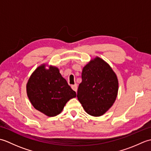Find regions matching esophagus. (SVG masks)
<instances>
[{"label":"esophagus","instance_id":"obj_1","mask_svg":"<svg viewBox=\"0 0 151 151\" xmlns=\"http://www.w3.org/2000/svg\"><path fill=\"white\" fill-rule=\"evenodd\" d=\"M71 88L73 89L74 91H76V90H77V88H78L77 84H74V85H72V86H71Z\"/></svg>","mask_w":151,"mask_h":151}]
</instances>
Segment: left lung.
Wrapping results in <instances>:
<instances>
[{
    "instance_id": "1",
    "label": "left lung",
    "mask_w": 151,
    "mask_h": 151,
    "mask_svg": "<svg viewBox=\"0 0 151 151\" xmlns=\"http://www.w3.org/2000/svg\"><path fill=\"white\" fill-rule=\"evenodd\" d=\"M118 87L117 77L111 67L101 58L96 57L82 69L78 100L88 114L101 116L114 103Z\"/></svg>"
}]
</instances>
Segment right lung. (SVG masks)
<instances>
[{
	"label": "right lung",
	"instance_id": "1",
	"mask_svg": "<svg viewBox=\"0 0 151 151\" xmlns=\"http://www.w3.org/2000/svg\"><path fill=\"white\" fill-rule=\"evenodd\" d=\"M42 64L34 70L27 84L28 97L37 110L54 117L60 114L70 99L76 97V92L62 77L58 68Z\"/></svg>",
	"mask_w": 151,
	"mask_h": 151
}]
</instances>
